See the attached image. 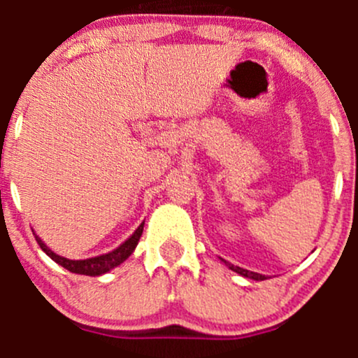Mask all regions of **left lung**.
<instances>
[{"label": "left lung", "mask_w": 358, "mask_h": 358, "mask_svg": "<svg viewBox=\"0 0 358 358\" xmlns=\"http://www.w3.org/2000/svg\"><path fill=\"white\" fill-rule=\"evenodd\" d=\"M222 262L225 263V265L229 266V268L232 270V272L239 273V275L246 277V279H252V280H266V275H262V273H256V272H251V270L241 268V266H236V265H232V263L225 262V259H222Z\"/></svg>", "instance_id": "obj_1"}]
</instances>
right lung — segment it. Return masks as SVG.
Wrapping results in <instances>:
<instances>
[{
	"label": "right lung",
	"instance_id": "right-lung-1",
	"mask_svg": "<svg viewBox=\"0 0 358 358\" xmlns=\"http://www.w3.org/2000/svg\"><path fill=\"white\" fill-rule=\"evenodd\" d=\"M142 232H143V223L135 230V232H133V236L129 237L128 241H124V243H122L119 248H115L114 251L107 252V255H100V256H95V258H86V259L64 258V256L57 255V252H53L52 249L46 246V244L41 241V237H38L36 234L34 237L36 241H38L39 248H41L43 251L53 259V262L59 263V265L64 266V268H67L69 272L79 273V275L99 277V275H103V273L110 272L112 268L119 266L122 262H126V259L131 256V252L135 251L136 246H138V241L140 237H142Z\"/></svg>",
	"mask_w": 358,
	"mask_h": 358
}]
</instances>
